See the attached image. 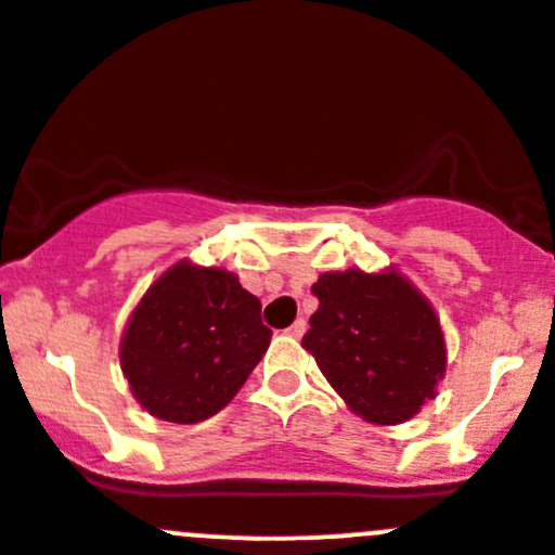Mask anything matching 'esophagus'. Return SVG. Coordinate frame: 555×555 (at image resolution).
Listing matches in <instances>:
<instances>
[{
    "label": "esophagus",
    "mask_w": 555,
    "mask_h": 555,
    "mask_svg": "<svg viewBox=\"0 0 555 555\" xmlns=\"http://www.w3.org/2000/svg\"><path fill=\"white\" fill-rule=\"evenodd\" d=\"M305 331H307V323L299 318V320H294V323H291V328L285 331V334L294 336V339H301V336H305Z\"/></svg>",
    "instance_id": "1"
}]
</instances>
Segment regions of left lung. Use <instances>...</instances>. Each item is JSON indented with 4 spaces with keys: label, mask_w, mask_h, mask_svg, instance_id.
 I'll return each instance as SVG.
<instances>
[{
    "label": "left lung",
    "mask_w": 555,
    "mask_h": 555,
    "mask_svg": "<svg viewBox=\"0 0 555 555\" xmlns=\"http://www.w3.org/2000/svg\"><path fill=\"white\" fill-rule=\"evenodd\" d=\"M301 347L339 398L371 425H401L438 392L447 339L430 299L396 267L323 272Z\"/></svg>",
    "instance_id": "8db88e82"
}]
</instances>
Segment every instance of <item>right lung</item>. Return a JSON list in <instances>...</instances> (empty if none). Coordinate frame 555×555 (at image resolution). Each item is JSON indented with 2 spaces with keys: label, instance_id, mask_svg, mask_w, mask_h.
<instances>
[{
  "label": "right lung",
  "instance_id": "obj_1",
  "mask_svg": "<svg viewBox=\"0 0 555 555\" xmlns=\"http://www.w3.org/2000/svg\"><path fill=\"white\" fill-rule=\"evenodd\" d=\"M261 301L224 267L176 261L141 296L119 365L141 409L194 425L224 409L270 347Z\"/></svg>",
  "mask_w": 555,
  "mask_h": 555
}]
</instances>
